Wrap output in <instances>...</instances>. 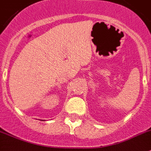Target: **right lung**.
<instances>
[{
  "label": "right lung",
  "instance_id": "add662e5",
  "mask_svg": "<svg viewBox=\"0 0 151 151\" xmlns=\"http://www.w3.org/2000/svg\"><path fill=\"white\" fill-rule=\"evenodd\" d=\"M42 121H43V120H42Z\"/></svg>",
  "mask_w": 151,
  "mask_h": 151
}]
</instances>
